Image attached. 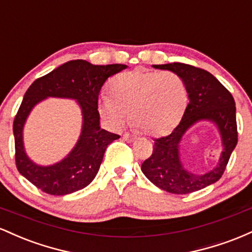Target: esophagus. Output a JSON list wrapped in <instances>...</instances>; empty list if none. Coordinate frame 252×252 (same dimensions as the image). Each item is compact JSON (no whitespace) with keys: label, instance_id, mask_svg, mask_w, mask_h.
I'll list each match as a JSON object with an SVG mask.
<instances>
[{"label":"esophagus","instance_id":"34e87169","mask_svg":"<svg viewBox=\"0 0 252 252\" xmlns=\"http://www.w3.org/2000/svg\"><path fill=\"white\" fill-rule=\"evenodd\" d=\"M123 140L126 141V142H134V141L136 140L135 136H130L129 134H126L123 135Z\"/></svg>","mask_w":252,"mask_h":252}]
</instances>
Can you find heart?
<instances>
[{"mask_svg": "<svg viewBox=\"0 0 252 252\" xmlns=\"http://www.w3.org/2000/svg\"><path fill=\"white\" fill-rule=\"evenodd\" d=\"M110 94H100L98 100V112L106 126L121 128L130 114L132 126L152 136L174 128L189 102L186 84L173 72H124L110 82Z\"/></svg>", "mask_w": 252, "mask_h": 252, "instance_id": "b5f03b06", "label": "heart"}]
</instances>
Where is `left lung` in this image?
Masks as SVG:
<instances>
[{
  "instance_id": "1",
  "label": "left lung",
  "mask_w": 252,
  "mask_h": 252,
  "mask_svg": "<svg viewBox=\"0 0 252 252\" xmlns=\"http://www.w3.org/2000/svg\"><path fill=\"white\" fill-rule=\"evenodd\" d=\"M153 67L170 71L184 79L189 90V105L179 126L169 135L155 138L153 154L142 163L141 169L148 180L166 192L173 194L196 192L221 178L236 148L238 134L235 99L213 74L201 68L181 63L153 65ZM204 120L217 126L223 152L215 169L204 175H194L182 163L180 143L193 125Z\"/></svg>"
}]
</instances>
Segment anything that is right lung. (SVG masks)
I'll list each match as a JSON object with an SVG mask.
<instances>
[{"instance_id": "obj_1", "label": "right lung", "mask_w": 252, "mask_h": 252, "mask_svg": "<svg viewBox=\"0 0 252 252\" xmlns=\"http://www.w3.org/2000/svg\"><path fill=\"white\" fill-rule=\"evenodd\" d=\"M128 67L122 63L94 65L71 60L36 79L26 91L13 124L17 170L34 186L52 195H66L85 189L99 170L106 147L120 135L100 128L98 96L109 77ZM50 96L74 99L83 116L82 131L76 146L59 163L40 166L27 155L23 126L36 103Z\"/></svg>"}]
</instances>
